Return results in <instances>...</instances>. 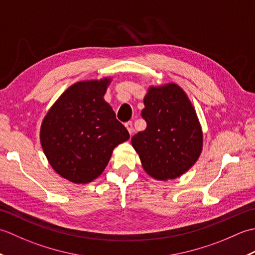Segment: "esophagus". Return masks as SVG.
Here are the masks:
<instances>
[{"mask_svg":"<svg viewBox=\"0 0 255 255\" xmlns=\"http://www.w3.org/2000/svg\"><path fill=\"white\" fill-rule=\"evenodd\" d=\"M125 127L127 128V130L129 131V133H132V131H133V128H132V123L131 122H127L126 124H125Z\"/></svg>","mask_w":255,"mask_h":255,"instance_id":"obj_1","label":"esophagus"}]
</instances>
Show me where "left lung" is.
<instances>
[{
	"instance_id": "obj_1",
	"label": "left lung",
	"mask_w": 255,
	"mask_h": 255,
	"mask_svg": "<svg viewBox=\"0 0 255 255\" xmlns=\"http://www.w3.org/2000/svg\"><path fill=\"white\" fill-rule=\"evenodd\" d=\"M141 117L147 128L131 138L141 163L158 180L185 173L200 154L203 133L194 108L176 84L150 88Z\"/></svg>"
}]
</instances>
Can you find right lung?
<instances>
[{"mask_svg": "<svg viewBox=\"0 0 255 255\" xmlns=\"http://www.w3.org/2000/svg\"><path fill=\"white\" fill-rule=\"evenodd\" d=\"M107 79L82 81L64 92L40 129L42 150L58 174L73 183L92 182L104 171L113 149L129 132L103 99Z\"/></svg>", "mask_w": 255, "mask_h": 255, "instance_id": "right-lung-1", "label": "right lung"}]
</instances>
